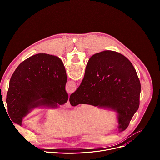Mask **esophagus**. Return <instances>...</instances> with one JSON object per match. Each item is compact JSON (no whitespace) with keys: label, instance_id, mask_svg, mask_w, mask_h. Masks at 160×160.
<instances>
[{"label":"esophagus","instance_id":"34e87169","mask_svg":"<svg viewBox=\"0 0 160 160\" xmlns=\"http://www.w3.org/2000/svg\"><path fill=\"white\" fill-rule=\"evenodd\" d=\"M71 107H72V106H71V104H70L69 101H68V102H67L64 104V108H66V109L71 108Z\"/></svg>","mask_w":160,"mask_h":160}]
</instances>
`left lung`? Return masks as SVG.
Returning <instances> with one entry per match:
<instances>
[{
  "label": "left lung",
  "instance_id": "obj_1",
  "mask_svg": "<svg viewBox=\"0 0 160 160\" xmlns=\"http://www.w3.org/2000/svg\"><path fill=\"white\" fill-rule=\"evenodd\" d=\"M66 70L58 56L39 53L22 61L13 73L6 96L8 114L21 125L22 118L38 108H56L68 99Z\"/></svg>",
  "mask_w": 160,
  "mask_h": 160
}]
</instances>
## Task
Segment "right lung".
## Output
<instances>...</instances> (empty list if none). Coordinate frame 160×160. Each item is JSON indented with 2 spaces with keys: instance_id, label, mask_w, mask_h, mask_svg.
<instances>
[{
  "instance_id": "obj_1",
  "label": "right lung",
  "mask_w": 160,
  "mask_h": 160,
  "mask_svg": "<svg viewBox=\"0 0 160 160\" xmlns=\"http://www.w3.org/2000/svg\"><path fill=\"white\" fill-rule=\"evenodd\" d=\"M141 90L131 62L119 52L104 51L89 59L83 79L70 102L73 106L85 104L115 111L121 132L139 108Z\"/></svg>"
}]
</instances>
